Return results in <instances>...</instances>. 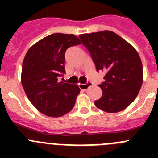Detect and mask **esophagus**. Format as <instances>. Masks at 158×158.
<instances>
[{
  "mask_svg": "<svg viewBox=\"0 0 158 158\" xmlns=\"http://www.w3.org/2000/svg\"><path fill=\"white\" fill-rule=\"evenodd\" d=\"M93 84L91 82H87L86 84H79V87L82 90H87L89 87H91Z\"/></svg>",
  "mask_w": 158,
  "mask_h": 158,
  "instance_id": "34e87169",
  "label": "esophagus"
}]
</instances>
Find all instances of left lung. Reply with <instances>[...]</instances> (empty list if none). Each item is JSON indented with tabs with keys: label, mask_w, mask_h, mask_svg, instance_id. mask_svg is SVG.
<instances>
[{
	"label": "left lung",
	"mask_w": 158,
	"mask_h": 158,
	"mask_svg": "<svg viewBox=\"0 0 158 158\" xmlns=\"http://www.w3.org/2000/svg\"><path fill=\"white\" fill-rule=\"evenodd\" d=\"M96 65L104 71V81L99 85L103 95L95 105L108 113L121 111L139 94L143 81L142 64L132 46L110 31L79 35Z\"/></svg>",
	"instance_id": "8db88e82"
}]
</instances>
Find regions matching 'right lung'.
Returning a JSON list of instances; mask_svg holds the SVG:
<instances>
[{
    "mask_svg": "<svg viewBox=\"0 0 158 158\" xmlns=\"http://www.w3.org/2000/svg\"><path fill=\"white\" fill-rule=\"evenodd\" d=\"M81 43L74 35L54 33L37 42L25 55L22 85L31 104L47 116H62L74 107L80 89L58 79L65 73V51Z\"/></svg>",
    "mask_w": 158,
    "mask_h": 158,
    "instance_id": "1",
    "label": "right lung"
}]
</instances>
